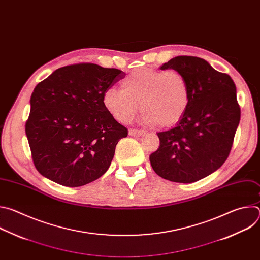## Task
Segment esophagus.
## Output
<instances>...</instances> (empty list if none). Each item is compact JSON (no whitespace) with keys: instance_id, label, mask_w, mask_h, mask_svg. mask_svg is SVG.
<instances>
[{"instance_id":"obj_1","label":"esophagus","mask_w":260,"mask_h":260,"mask_svg":"<svg viewBox=\"0 0 260 260\" xmlns=\"http://www.w3.org/2000/svg\"><path fill=\"white\" fill-rule=\"evenodd\" d=\"M146 134V131L144 129H129L128 131V135L129 136H134V137H140V136H144Z\"/></svg>"}]
</instances>
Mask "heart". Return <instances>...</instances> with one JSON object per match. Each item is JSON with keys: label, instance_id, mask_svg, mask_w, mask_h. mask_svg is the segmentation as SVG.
I'll use <instances>...</instances> for the list:
<instances>
[{"label": "heart", "instance_id": "heart-1", "mask_svg": "<svg viewBox=\"0 0 260 260\" xmlns=\"http://www.w3.org/2000/svg\"><path fill=\"white\" fill-rule=\"evenodd\" d=\"M120 86L108 88L102 101L110 115L121 123L132 120L140 102L146 123L171 127L182 120L191 101L189 83L177 70L139 68L121 80Z\"/></svg>", "mask_w": 260, "mask_h": 260}]
</instances>
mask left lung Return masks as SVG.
<instances>
[{
	"label": "left lung",
	"mask_w": 260,
	"mask_h": 260,
	"mask_svg": "<svg viewBox=\"0 0 260 260\" xmlns=\"http://www.w3.org/2000/svg\"><path fill=\"white\" fill-rule=\"evenodd\" d=\"M160 69L177 70L186 77L191 101L175 127L157 134L159 148L149 159L161 178L192 183L218 170L231 153L241 119L236 84L197 56H176Z\"/></svg>",
	"instance_id": "obj_1"
}]
</instances>
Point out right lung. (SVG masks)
Instances as JSON below:
<instances>
[{"label": "right lung", "instance_id": "add662e5", "mask_svg": "<svg viewBox=\"0 0 260 260\" xmlns=\"http://www.w3.org/2000/svg\"><path fill=\"white\" fill-rule=\"evenodd\" d=\"M124 72L91 62L55 70L30 96L25 134L42 176L68 187L88 184L109 169L127 128L103 105L104 92Z\"/></svg>", "mask_w": 260, "mask_h": 260}]
</instances>
